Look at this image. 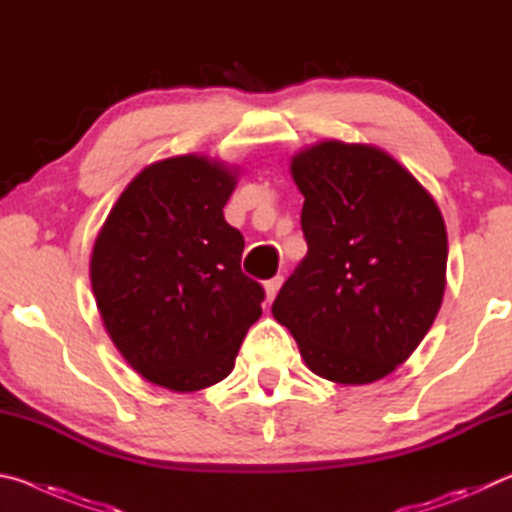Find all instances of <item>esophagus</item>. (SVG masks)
Listing matches in <instances>:
<instances>
[{"instance_id":"34e87169","label":"esophagus","mask_w":512,"mask_h":512,"mask_svg":"<svg viewBox=\"0 0 512 512\" xmlns=\"http://www.w3.org/2000/svg\"><path fill=\"white\" fill-rule=\"evenodd\" d=\"M280 287H282V275H275V277H271V280L264 282L268 302H271L277 296V291H280Z\"/></svg>"}]
</instances>
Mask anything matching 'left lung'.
I'll return each mask as SVG.
<instances>
[{"label": "left lung", "instance_id": "obj_1", "mask_svg": "<svg viewBox=\"0 0 512 512\" xmlns=\"http://www.w3.org/2000/svg\"><path fill=\"white\" fill-rule=\"evenodd\" d=\"M305 196L307 255L273 316L311 372L370 384L411 357L445 293L447 230L438 205L391 155L323 142L291 160Z\"/></svg>", "mask_w": 512, "mask_h": 512}]
</instances>
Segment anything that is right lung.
I'll return each mask as SVG.
<instances>
[{
  "instance_id": "1",
  "label": "right lung",
  "mask_w": 512,
  "mask_h": 512,
  "mask_svg": "<svg viewBox=\"0 0 512 512\" xmlns=\"http://www.w3.org/2000/svg\"><path fill=\"white\" fill-rule=\"evenodd\" d=\"M235 173L201 155L146 167L94 244L103 325L131 368L169 391H201L235 368L264 287L241 271L244 237L223 219Z\"/></svg>"
}]
</instances>
